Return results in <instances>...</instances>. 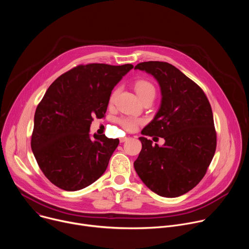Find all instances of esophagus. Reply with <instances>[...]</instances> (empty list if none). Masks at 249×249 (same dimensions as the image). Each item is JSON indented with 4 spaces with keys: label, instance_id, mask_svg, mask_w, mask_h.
I'll return each mask as SVG.
<instances>
[{
    "label": "esophagus",
    "instance_id": "1",
    "mask_svg": "<svg viewBox=\"0 0 249 249\" xmlns=\"http://www.w3.org/2000/svg\"><path fill=\"white\" fill-rule=\"evenodd\" d=\"M129 138L128 137H124V138H120V143H124V142L128 141Z\"/></svg>",
    "mask_w": 249,
    "mask_h": 249
}]
</instances>
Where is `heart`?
Returning a JSON list of instances; mask_svg holds the SVG:
<instances>
[{"label":"heart","instance_id":"obj_1","mask_svg":"<svg viewBox=\"0 0 249 249\" xmlns=\"http://www.w3.org/2000/svg\"><path fill=\"white\" fill-rule=\"evenodd\" d=\"M135 89L138 93V95L140 96V98L142 100H144L146 98L149 97H154L156 96V88L155 86L147 81V80H138L135 83ZM119 91V89H115L109 98V101L112 102L115 98V96L117 95ZM118 124L121 126V128L126 131V132H132L134 130H136V128L138 127V125L140 124V121L131 117H120L118 119ZM121 134H123V132H121Z\"/></svg>","mask_w":249,"mask_h":249}]
</instances>
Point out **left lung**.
<instances>
[{
  "label": "left lung",
  "instance_id": "obj_1",
  "mask_svg": "<svg viewBox=\"0 0 249 249\" xmlns=\"http://www.w3.org/2000/svg\"><path fill=\"white\" fill-rule=\"evenodd\" d=\"M135 69L154 76L162 96L155 118L141 132L144 137L139 138L142 150L135 170L158 195L181 196L202 180L216 152L211 104L203 89L171 64L149 61ZM155 135L166 140L161 147L147 139Z\"/></svg>",
  "mask_w": 249,
  "mask_h": 249
}]
</instances>
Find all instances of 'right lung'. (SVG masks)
Instances as JSON below:
<instances>
[{
    "mask_svg": "<svg viewBox=\"0 0 249 249\" xmlns=\"http://www.w3.org/2000/svg\"><path fill=\"white\" fill-rule=\"evenodd\" d=\"M133 65H79L57 78L37 105L31 150L51 183L83 189L104 173L119 144L105 135L89 138L94 117L102 118L113 88Z\"/></svg>",
    "mask_w": 249,
    "mask_h": 249,
    "instance_id": "right-lung-1",
    "label": "right lung"
}]
</instances>
